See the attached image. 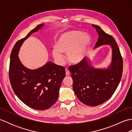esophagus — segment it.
<instances>
[{
  "instance_id": "esophagus-1",
  "label": "esophagus",
  "mask_w": 132,
  "mask_h": 132,
  "mask_svg": "<svg viewBox=\"0 0 132 132\" xmlns=\"http://www.w3.org/2000/svg\"><path fill=\"white\" fill-rule=\"evenodd\" d=\"M65 71H66V75H69L70 74V71L68 69H65Z\"/></svg>"
}]
</instances>
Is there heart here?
I'll use <instances>...</instances> for the list:
<instances>
[{"label": "heart", "mask_w": 132, "mask_h": 132, "mask_svg": "<svg viewBox=\"0 0 132 132\" xmlns=\"http://www.w3.org/2000/svg\"><path fill=\"white\" fill-rule=\"evenodd\" d=\"M91 39L87 34L79 30H71L62 34L56 43L57 48H53V56L57 63L62 64L64 57L67 53V58L70 63L77 64L85 58Z\"/></svg>", "instance_id": "b5f03b06"}]
</instances>
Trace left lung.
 Masks as SVG:
<instances>
[{
  "instance_id": "8db88e82",
  "label": "left lung",
  "mask_w": 132,
  "mask_h": 132,
  "mask_svg": "<svg viewBox=\"0 0 132 132\" xmlns=\"http://www.w3.org/2000/svg\"><path fill=\"white\" fill-rule=\"evenodd\" d=\"M99 35L94 47L109 45L112 48V60L107 68H95L89 58L70 67L73 89L81 102L87 105H99L108 100L115 92L121 79L123 62L114 38L96 25H92Z\"/></svg>"
}]
</instances>
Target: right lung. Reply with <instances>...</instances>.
<instances>
[{
  "instance_id": "right-lung-1",
  "label": "right lung",
  "mask_w": 132,
  "mask_h": 132,
  "mask_svg": "<svg viewBox=\"0 0 132 132\" xmlns=\"http://www.w3.org/2000/svg\"><path fill=\"white\" fill-rule=\"evenodd\" d=\"M44 26L38 25L16 43L11 54L9 70L11 85L16 96L25 104L40 111L49 108L57 102L65 68L49 61L38 69H29L22 64L18 54L24 41Z\"/></svg>"
}]
</instances>
